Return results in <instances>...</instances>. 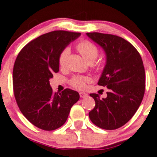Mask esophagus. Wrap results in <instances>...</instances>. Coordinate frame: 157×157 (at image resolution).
<instances>
[{
	"label": "esophagus",
	"instance_id": "esophagus-1",
	"mask_svg": "<svg viewBox=\"0 0 157 157\" xmlns=\"http://www.w3.org/2000/svg\"><path fill=\"white\" fill-rule=\"evenodd\" d=\"M79 95H80L81 98H84L87 97V94L85 93V92H79Z\"/></svg>",
	"mask_w": 157,
	"mask_h": 157
}]
</instances>
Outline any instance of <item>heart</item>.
I'll use <instances>...</instances> for the list:
<instances>
[{
    "instance_id": "1",
    "label": "heart",
    "mask_w": 157,
    "mask_h": 157,
    "mask_svg": "<svg viewBox=\"0 0 157 157\" xmlns=\"http://www.w3.org/2000/svg\"><path fill=\"white\" fill-rule=\"evenodd\" d=\"M76 49L82 55L83 57L86 59L89 63H93L98 58L99 55V49L95 44L90 41V40H83L76 45ZM70 54V50L67 48H65L62 50L58 57V64L61 68H63L66 65L67 58ZM93 68L96 72H100L103 69L104 63L101 60L94 62L93 63ZM90 82V78L86 76H80V75H75L70 81V84L73 87L83 90L86 86V84Z\"/></svg>"
}]
</instances>
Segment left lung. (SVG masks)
<instances>
[{
    "instance_id": "obj_1",
    "label": "left lung",
    "mask_w": 157,
    "mask_h": 157,
    "mask_svg": "<svg viewBox=\"0 0 157 157\" xmlns=\"http://www.w3.org/2000/svg\"><path fill=\"white\" fill-rule=\"evenodd\" d=\"M86 35L106 54V65L98 84L108 89L107 98L90 94L95 106L89 113L92 122L100 128L116 129L132 119L145 93L146 74L140 54L119 36L100 33Z\"/></svg>"
}]
</instances>
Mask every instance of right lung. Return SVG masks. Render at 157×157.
<instances>
[{
	"label": "right lung",
	"mask_w": 157,
	"mask_h": 157,
	"mask_svg": "<svg viewBox=\"0 0 157 157\" xmlns=\"http://www.w3.org/2000/svg\"><path fill=\"white\" fill-rule=\"evenodd\" d=\"M80 33L55 30L41 35L19 52L13 68V90L17 105L25 118L38 128L55 130L65 123L79 94L65 89L54 92L49 79L59 71L62 50Z\"/></svg>",
	"instance_id": "1"
}]
</instances>
